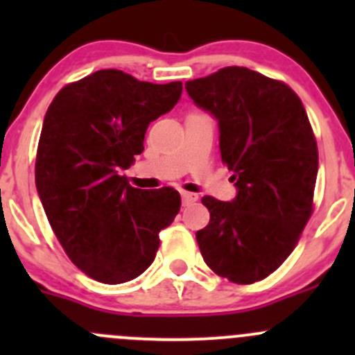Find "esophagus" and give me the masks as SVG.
I'll return each mask as SVG.
<instances>
[{
  "label": "esophagus",
  "instance_id": "esophagus-1",
  "mask_svg": "<svg viewBox=\"0 0 355 355\" xmlns=\"http://www.w3.org/2000/svg\"><path fill=\"white\" fill-rule=\"evenodd\" d=\"M196 200H198V194H194V192L182 191V202H184L185 206H187V204H191V202H196Z\"/></svg>",
  "mask_w": 355,
  "mask_h": 355
}]
</instances>
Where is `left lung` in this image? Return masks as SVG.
Returning a JSON list of instances; mask_svg holds the SVG:
<instances>
[{
	"instance_id": "left-lung-1",
	"label": "left lung",
	"mask_w": 355,
	"mask_h": 355,
	"mask_svg": "<svg viewBox=\"0 0 355 355\" xmlns=\"http://www.w3.org/2000/svg\"><path fill=\"white\" fill-rule=\"evenodd\" d=\"M220 128L221 161L237 196H204L209 223L196 234L202 259L220 277L249 285L290 256L313 213L318 146L299 96L280 80L227 67L185 84Z\"/></svg>"
}]
</instances>
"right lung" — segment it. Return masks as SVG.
<instances>
[{"label":"right lung","mask_w":355,"mask_h":355,"mask_svg":"<svg viewBox=\"0 0 355 355\" xmlns=\"http://www.w3.org/2000/svg\"><path fill=\"white\" fill-rule=\"evenodd\" d=\"M182 96V82L151 84L121 70H99L68 84L46 111L35 187L71 263L101 284L144 273L159 232L180 211L171 187L142 191L123 170L144 151L149 123Z\"/></svg>","instance_id":"1"}]
</instances>
